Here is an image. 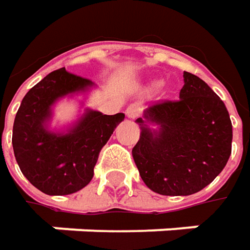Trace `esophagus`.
Returning a JSON list of instances; mask_svg holds the SVG:
<instances>
[{"label":"esophagus","instance_id":"1","mask_svg":"<svg viewBox=\"0 0 250 250\" xmlns=\"http://www.w3.org/2000/svg\"><path fill=\"white\" fill-rule=\"evenodd\" d=\"M125 114H126V117H128V118H131V119L138 118V115L141 114V105H139V104H131V105L126 108Z\"/></svg>","mask_w":250,"mask_h":250}]
</instances>
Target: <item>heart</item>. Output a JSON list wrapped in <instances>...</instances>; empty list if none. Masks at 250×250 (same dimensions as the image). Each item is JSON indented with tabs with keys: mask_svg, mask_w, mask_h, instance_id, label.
<instances>
[{
	"mask_svg": "<svg viewBox=\"0 0 250 250\" xmlns=\"http://www.w3.org/2000/svg\"><path fill=\"white\" fill-rule=\"evenodd\" d=\"M162 83L159 82V80H155V82H152L150 84H149V88H156V87H159Z\"/></svg>",
	"mask_w": 250,
	"mask_h": 250,
	"instance_id": "heart-1",
	"label": "heart"
}]
</instances>
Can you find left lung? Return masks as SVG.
Returning a JSON list of instances; mask_svg holds the SVG:
<instances>
[{
	"label": "left lung",
	"instance_id": "obj_1",
	"mask_svg": "<svg viewBox=\"0 0 250 250\" xmlns=\"http://www.w3.org/2000/svg\"><path fill=\"white\" fill-rule=\"evenodd\" d=\"M179 101L149 106L132 156L144 183L162 195L198 193L227 166L232 150L228 109L200 77L183 73Z\"/></svg>",
	"mask_w": 250,
	"mask_h": 250
}]
</instances>
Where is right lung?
I'll list each match as a JSON object with an SVG mask.
<instances>
[{"instance_id": "obj_1", "label": "right lung", "mask_w": 250, "mask_h": 250, "mask_svg": "<svg viewBox=\"0 0 250 250\" xmlns=\"http://www.w3.org/2000/svg\"><path fill=\"white\" fill-rule=\"evenodd\" d=\"M94 87L62 67L33 85L21 103L12 129L14 155L22 174L42 193L67 195L84 188L93 179L101 149L125 118L122 112L104 115L84 108L64 129L50 128L57 101L85 95Z\"/></svg>"}]
</instances>
